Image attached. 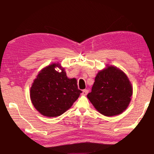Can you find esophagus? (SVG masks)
Returning <instances> with one entry per match:
<instances>
[{
    "label": "esophagus",
    "instance_id": "obj_1",
    "mask_svg": "<svg viewBox=\"0 0 154 154\" xmlns=\"http://www.w3.org/2000/svg\"><path fill=\"white\" fill-rule=\"evenodd\" d=\"M88 92H89V91H88V90H82V95H83V96L87 95V94H88Z\"/></svg>",
    "mask_w": 154,
    "mask_h": 154
}]
</instances>
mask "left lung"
<instances>
[{
  "instance_id": "obj_1",
  "label": "left lung",
  "mask_w": 154,
  "mask_h": 154,
  "mask_svg": "<svg viewBox=\"0 0 154 154\" xmlns=\"http://www.w3.org/2000/svg\"><path fill=\"white\" fill-rule=\"evenodd\" d=\"M132 94L131 83L124 72L116 67L108 66L98 72L87 97L99 113L114 116L126 110Z\"/></svg>"
}]
</instances>
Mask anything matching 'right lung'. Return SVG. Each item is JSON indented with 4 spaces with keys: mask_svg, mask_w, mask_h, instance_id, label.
I'll list each match as a JSON object with an SVG mask.
<instances>
[{
    "mask_svg": "<svg viewBox=\"0 0 154 154\" xmlns=\"http://www.w3.org/2000/svg\"><path fill=\"white\" fill-rule=\"evenodd\" d=\"M52 64L44 68L34 80L30 99L34 106L43 116L56 117L64 113L75 102L80 93L76 79H69L64 69L59 73Z\"/></svg>",
    "mask_w": 154,
    "mask_h": 154,
    "instance_id": "1",
    "label": "right lung"
}]
</instances>
